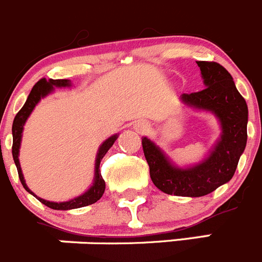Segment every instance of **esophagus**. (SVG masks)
I'll return each instance as SVG.
<instances>
[{"mask_svg":"<svg viewBox=\"0 0 262 262\" xmlns=\"http://www.w3.org/2000/svg\"><path fill=\"white\" fill-rule=\"evenodd\" d=\"M136 129H140V131H145V129L148 128V126L145 123H143V122H139V123L135 124Z\"/></svg>","mask_w":262,"mask_h":262,"instance_id":"obj_1","label":"esophagus"}]
</instances>
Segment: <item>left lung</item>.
Listing matches in <instances>:
<instances>
[{"label":"left lung","instance_id":"1","mask_svg":"<svg viewBox=\"0 0 262 262\" xmlns=\"http://www.w3.org/2000/svg\"><path fill=\"white\" fill-rule=\"evenodd\" d=\"M204 88L200 92L183 93L186 106L212 113L221 127V135L204 160L189 166H178L174 161L144 136L141 139L150 179L167 195L200 198L230 182L247 145L248 107L237 92L232 76L217 62L198 61Z\"/></svg>","mask_w":262,"mask_h":262}]
</instances>
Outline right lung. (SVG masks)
<instances>
[{
    "mask_svg": "<svg viewBox=\"0 0 262 262\" xmlns=\"http://www.w3.org/2000/svg\"><path fill=\"white\" fill-rule=\"evenodd\" d=\"M71 87V80L69 79H40L37 83L33 85L32 91L28 95L27 101L26 104L23 105L20 110L18 112V114L15 115V118H14L13 122V158L14 162H15V166L18 169V174H19V179H20L21 184L26 188V191L30 192L31 195L36 196L28 186L26 184L25 177H23V172H21V167H20V162H19V149H20V143H21V135H23V128H25V124L27 122L28 117L31 115V113L33 112V109L36 107V105L38 102L41 101V98H45L48 95L54 91V88H67ZM118 139V134H115V135L110 136L107 138L104 143L100 145L97 150V155H96V160H95V177H93V182L92 186L87 189V191L81 193V195L76 196V198L71 199V200L67 201H59V203H56V201H49V200H44V199L37 198V200L40 203H42L44 205L49 206L52 209L54 210H70V209H76V208H83V206L91 205V204H95L96 201L100 200L102 198L105 192V181L102 179L101 172H100V162L104 158V156L106 155L107 150L113 147V144L114 141Z\"/></svg>",
    "mask_w": 262,
    "mask_h": 262,
    "instance_id": "right-lung-1",
    "label": "right lung"
}]
</instances>
